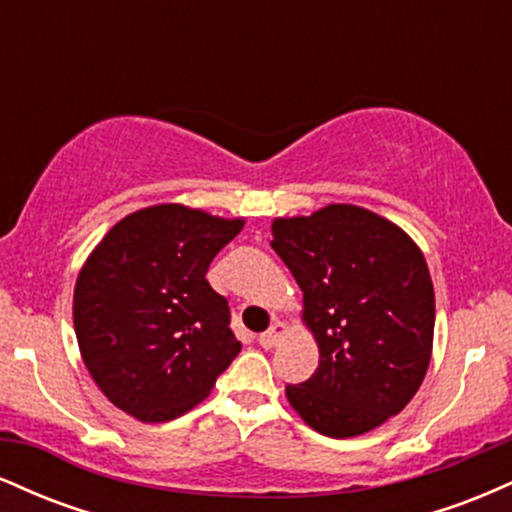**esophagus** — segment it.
I'll return each instance as SVG.
<instances>
[{
	"instance_id": "34e87169",
	"label": "esophagus",
	"mask_w": 512,
	"mask_h": 512,
	"mask_svg": "<svg viewBox=\"0 0 512 512\" xmlns=\"http://www.w3.org/2000/svg\"><path fill=\"white\" fill-rule=\"evenodd\" d=\"M286 332H289V327H286L284 322L276 320V322H272V327H269L267 332L260 334V344L264 346V349H272V346L279 344V339L284 337Z\"/></svg>"
}]
</instances>
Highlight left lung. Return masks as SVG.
Masks as SVG:
<instances>
[{
	"instance_id": "obj_1",
	"label": "left lung",
	"mask_w": 512,
	"mask_h": 512,
	"mask_svg": "<svg viewBox=\"0 0 512 512\" xmlns=\"http://www.w3.org/2000/svg\"><path fill=\"white\" fill-rule=\"evenodd\" d=\"M272 248L303 291L317 370L286 399L313 431L354 438L385 424L426 378L436 296L424 252L356 204L272 221Z\"/></svg>"
}]
</instances>
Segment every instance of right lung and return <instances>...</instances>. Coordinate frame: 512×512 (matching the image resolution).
Returning a JSON list of instances; mask_svg holds the SVG:
<instances>
[{"label": "right lung", "instance_id": "obj_1", "mask_svg": "<svg viewBox=\"0 0 512 512\" xmlns=\"http://www.w3.org/2000/svg\"><path fill=\"white\" fill-rule=\"evenodd\" d=\"M245 219L185 204L132 211L86 257L74 332L93 383L144 424L178 419L209 397L238 356L228 301L207 281Z\"/></svg>", "mask_w": 512, "mask_h": 512}]
</instances>
